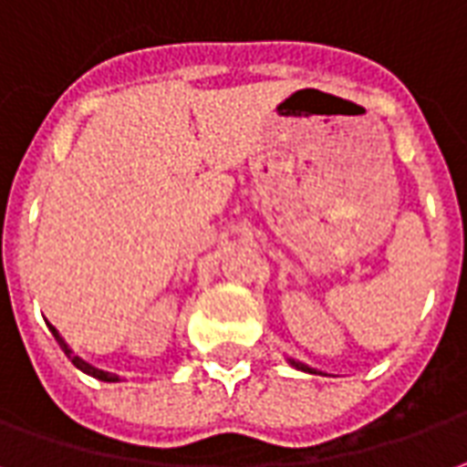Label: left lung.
I'll return each instance as SVG.
<instances>
[{
  "mask_svg": "<svg viewBox=\"0 0 467 467\" xmlns=\"http://www.w3.org/2000/svg\"><path fill=\"white\" fill-rule=\"evenodd\" d=\"M288 363H291V366H294V368H298V370H306V373H318V376H321V370L311 368V366H306V363H301V360L288 358Z\"/></svg>",
  "mask_w": 467,
  "mask_h": 467,
  "instance_id": "left-lung-1",
  "label": "left lung"
}]
</instances>
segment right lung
Returning <instances> with one entry per match:
<instances>
[{"instance_id": "1", "label": "right lung", "mask_w": 467, "mask_h": 467, "mask_svg": "<svg viewBox=\"0 0 467 467\" xmlns=\"http://www.w3.org/2000/svg\"><path fill=\"white\" fill-rule=\"evenodd\" d=\"M49 331H52V336H54V338H57V343H59V348L64 350V353H67V358H69L71 363H74V366H77V368L81 370V373H87V376H91V378H99V380H104V383H117L119 376H114V373H109V370L97 368V366H91V363H87V360H84V358H79V356H77V353H74V350H71L69 346H67V341L61 338L59 331H57L54 326H49Z\"/></svg>"}]
</instances>
